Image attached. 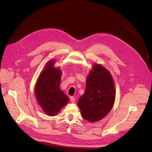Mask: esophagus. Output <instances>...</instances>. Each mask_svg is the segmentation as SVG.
I'll list each match as a JSON object with an SVG mask.
<instances>
[{"instance_id": "34e87169", "label": "esophagus", "mask_w": 152, "mask_h": 152, "mask_svg": "<svg viewBox=\"0 0 152 152\" xmlns=\"http://www.w3.org/2000/svg\"><path fill=\"white\" fill-rule=\"evenodd\" d=\"M70 101L72 102H75V97H70Z\"/></svg>"}]
</instances>
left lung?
Masks as SVG:
<instances>
[{"label": "left lung", "mask_w": 152, "mask_h": 152, "mask_svg": "<svg viewBox=\"0 0 152 152\" xmlns=\"http://www.w3.org/2000/svg\"><path fill=\"white\" fill-rule=\"evenodd\" d=\"M86 79V89L77 104L83 118L98 121L110 112L115 99V90L111 75L101 65L94 64Z\"/></svg>", "instance_id": "left-lung-1"}]
</instances>
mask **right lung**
Wrapping results in <instances>:
<instances>
[{"mask_svg":"<svg viewBox=\"0 0 152 152\" xmlns=\"http://www.w3.org/2000/svg\"><path fill=\"white\" fill-rule=\"evenodd\" d=\"M55 61L48 62L40 74L35 86L38 104L48 115H56L69 101V98L59 88L61 72L53 68Z\"/></svg>","mask_w":152,"mask_h":152,"instance_id":"right-lung-1","label":"right lung"}]
</instances>
